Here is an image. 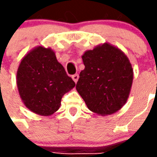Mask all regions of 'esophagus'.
<instances>
[{
    "label": "esophagus",
    "instance_id": "34e87169",
    "mask_svg": "<svg viewBox=\"0 0 157 157\" xmlns=\"http://www.w3.org/2000/svg\"><path fill=\"white\" fill-rule=\"evenodd\" d=\"M71 77H72V80H73V81H74V82L76 83V82H77V81H78V79H79V75H78V74H75V75H72Z\"/></svg>",
    "mask_w": 157,
    "mask_h": 157
}]
</instances>
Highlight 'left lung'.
I'll list each match as a JSON object with an SVG mask.
<instances>
[{
	"instance_id": "8db88e82",
	"label": "left lung",
	"mask_w": 157,
	"mask_h": 157,
	"mask_svg": "<svg viewBox=\"0 0 157 157\" xmlns=\"http://www.w3.org/2000/svg\"><path fill=\"white\" fill-rule=\"evenodd\" d=\"M85 69L75 88L89 110L107 116L123 108L131 90L134 71L120 48L104 43L82 56Z\"/></svg>"
}]
</instances>
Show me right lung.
I'll return each instance as SVG.
<instances>
[{
    "instance_id": "obj_1",
    "label": "right lung",
    "mask_w": 157,
    "mask_h": 157,
    "mask_svg": "<svg viewBox=\"0 0 157 157\" xmlns=\"http://www.w3.org/2000/svg\"><path fill=\"white\" fill-rule=\"evenodd\" d=\"M17 86L24 105L42 116H50L61 98L75 86L50 48L37 46L22 58L17 71Z\"/></svg>"
}]
</instances>
